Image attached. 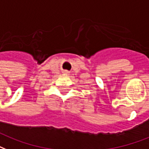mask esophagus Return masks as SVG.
<instances>
[{"label": "esophagus", "mask_w": 149, "mask_h": 149, "mask_svg": "<svg viewBox=\"0 0 149 149\" xmlns=\"http://www.w3.org/2000/svg\"><path fill=\"white\" fill-rule=\"evenodd\" d=\"M64 74H68V71H64Z\"/></svg>", "instance_id": "1"}]
</instances>
